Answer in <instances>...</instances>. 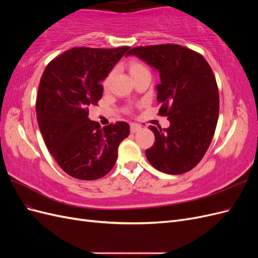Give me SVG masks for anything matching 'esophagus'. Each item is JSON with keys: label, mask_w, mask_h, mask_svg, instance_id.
I'll use <instances>...</instances> for the list:
<instances>
[{"label": "esophagus", "mask_w": 258, "mask_h": 258, "mask_svg": "<svg viewBox=\"0 0 258 258\" xmlns=\"http://www.w3.org/2000/svg\"><path fill=\"white\" fill-rule=\"evenodd\" d=\"M141 129H142V128H141V126H139V124H137V123H131V126H130V131L132 132V134H136V132L140 131Z\"/></svg>", "instance_id": "1"}]
</instances>
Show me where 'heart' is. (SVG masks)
I'll return each instance as SVG.
<instances>
[{
  "label": "heart",
  "mask_w": 258,
  "mask_h": 258,
  "mask_svg": "<svg viewBox=\"0 0 258 258\" xmlns=\"http://www.w3.org/2000/svg\"><path fill=\"white\" fill-rule=\"evenodd\" d=\"M129 70H130V73H131L132 77L138 75V74H140V73H142V72L148 71V70L146 69V67H145L144 64L140 63V62H138V61H132V62H130ZM108 80H110V76H108L107 79L104 81V85H106V84L108 83Z\"/></svg>",
  "instance_id": "b5f03b06"
}]
</instances>
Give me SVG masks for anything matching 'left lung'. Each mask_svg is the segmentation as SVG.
Wrapping results in <instances>:
<instances>
[{"instance_id": "1", "label": "left lung", "mask_w": 258, "mask_h": 258, "mask_svg": "<svg viewBox=\"0 0 258 258\" xmlns=\"http://www.w3.org/2000/svg\"><path fill=\"white\" fill-rule=\"evenodd\" d=\"M131 54L159 72V115L170 121L167 129L150 127L155 143L146 158L163 173H185L204 158L215 132L220 96L212 69L200 53L181 45L135 47L126 56Z\"/></svg>"}]
</instances>
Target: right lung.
Masks as SVG:
<instances>
[{"label": "right lung", "mask_w": 258, "mask_h": 258, "mask_svg": "<svg viewBox=\"0 0 258 258\" xmlns=\"http://www.w3.org/2000/svg\"><path fill=\"white\" fill-rule=\"evenodd\" d=\"M130 47H75L51 60L42 75L36 99L38 127L61 169L92 181L114 167L118 146L130 135L127 122L101 128L88 118V107L102 98L101 85Z\"/></svg>", "instance_id": "1"}]
</instances>
